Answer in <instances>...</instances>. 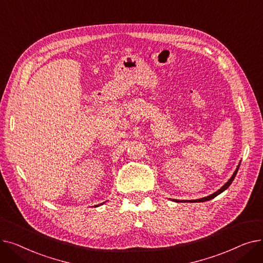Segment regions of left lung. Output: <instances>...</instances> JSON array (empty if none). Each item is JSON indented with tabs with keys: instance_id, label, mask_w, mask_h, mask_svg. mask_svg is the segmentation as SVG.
I'll return each mask as SVG.
<instances>
[{
	"instance_id": "left-lung-1",
	"label": "left lung",
	"mask_w": 263,
	"mask_h": 263,
	"mask_svg": "<svg viewBox=\"0 0 263 263\" xmlns=\"http://www.w3.org/2000/svg\"><path fill=\"white\" fill-rule=\"evenodd\" d=\"M239 167H240V165H239V166L237 167V170H236V172H234L233 173V175H232V177L229 179V180H228V182L227 183H225V185H223L222 187H220L218 191H216L215 193H213V194L212 195H210V196H206V197H203V198H200V199H196V200H193V201H194V202H200V201H205V200H210V199H212V198H214L215 196H217L218 194H220V193H222V192H224L226 189H228V186L232 183V181H233V179H234V177H236V175H237V173H238V171H239ZM175 201H178V200H175ZM192 201V202H193ZM191 202V201H190Z\"/></svg>"
}]
</instances>
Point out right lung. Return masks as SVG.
<instances>
[{"label": "right lung", "instance_id": "right-lung-1", "mask_svg": "<svg viewBox=\"0 0 263 263\" xmlns=\"http://www.w3.org/2000/svg\"><path fill=\"white\" fill-rule=\"evenodd\" d=\"M98 205H99V204H98Z\"/></svg>", "mask_w": 263, "mask_h": 263}]
</instances>
